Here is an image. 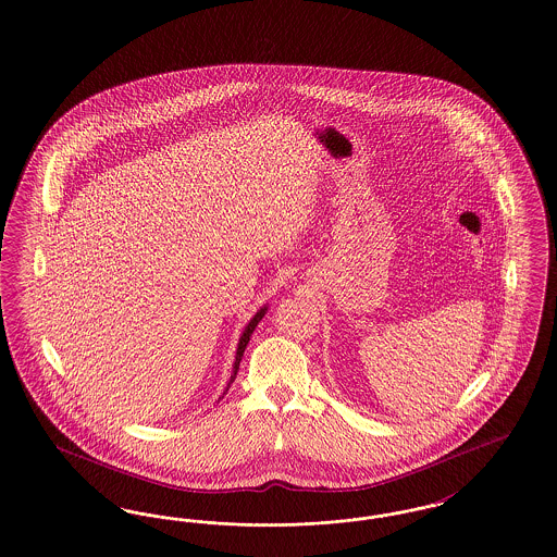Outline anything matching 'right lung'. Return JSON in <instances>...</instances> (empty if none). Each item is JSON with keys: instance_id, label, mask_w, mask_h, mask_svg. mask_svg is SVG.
<instances>
[{"instance_id": "right-lung-1", "label": "right lung", "mask_w": 557, "mask_h": 557, "mask_svg": "<svg viewBox=\"0 0 557 557\" xmlns=\"http://www.w3.org/2000/svg\"><path fill=\"white\" fill-rule=\"evenodd\" d=\"M265 312H268V307H263V309H259L257 314L248 321V325L245 327V332L240 335V342H238V350H236V360H234V371H232V377H230V383H234V379H236V373H238V367H240V360H243V355H245L246 344H248V339H250V335L255 332V327L259 325V321L265 317ZM230 383H227V387H225V392L230 389Z\"/></svg>"}]
</instances>
